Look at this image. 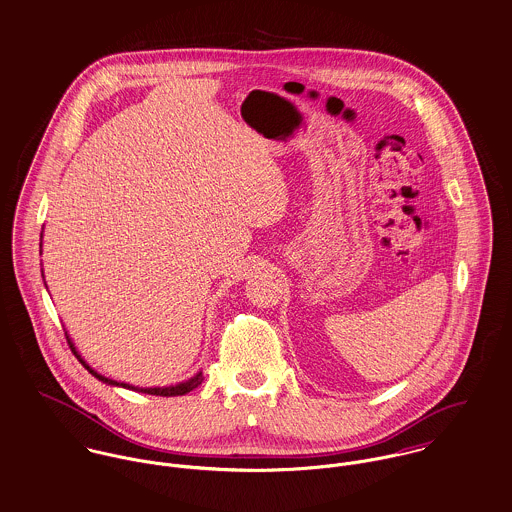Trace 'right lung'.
<instances>
[{
    "label": "right lung",
    "instance_id": "1",
    "mask_svg": "<svg viewBox=\"0 0 512 512\" xmlns=\"http://www.w3.org/2000/svg\"><path fill=\"white\" fill-rule=\"evenodd\" d=\"M43 237V235H41ZM66 340H68V345H70V349H72V353L78 357V361L88 369V373H92L98 381H102V383H106V385H112V387H123V389H129V391H137V393H145V395H155V397H180V395H186V393H190V391H194L202 381H204V377H202V373H196L192 379H188V381H184V383H178V385H172V387H149V389H143V387H133V385H127V383H117L114 379H108V377H104V375H100L98 371H94L84 359H82V355L76 351V347H74V343L70 340V336L66 334Z\"/></svg>",
    "mask_w": 512,
    "mask_h": 512
}]
</instances>
